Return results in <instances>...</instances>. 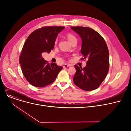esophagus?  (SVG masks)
I'll return each mask as SVG.
<instances>
[{
    "instance_id": "esophagus-1",
    "label": "esophagus",
    "mask_w": 131,
    "mask_h": 131,
    "mask_svg": "<svg viewBox=\"0 0 131 131\" xmlns=\"http://www.w3.org/2000/svg\"><path fill=\"white\" fill-rule=\"evenodd\" d=\"M72 66V65L66 64H64V65L63 67H64V68H66V67H70V66Z\"/></svg>"
}]
</instances>
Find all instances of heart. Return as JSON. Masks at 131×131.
Segmentation results:
<instances>
[{"label": "heart", "mask_w": 131, "mask_h": 131, "mask_svg": "<svg viewBox=\"0 0 131 131\" xmlns=\"http://www.w3.org/2000/svg\"><path fill=\"white\" fill-rule=\"evenodd\" d=\"M66 37L68 39V40H69L70 42L72 43L73 42H74V41H77V39L76 38V37H75L74 34H73L72 33H68L67 34H66ZM55 42H57V40H56V41Z\"/></svg>", "instance_id": "b5f03b06"}]
</instances>
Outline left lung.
<instances>
[{
  "label": "left lung",
  "instance_id": "obj_1",
  "mask_svg": "<svg viewBox=\"0 0 131 131\" xmlns=\"http://www.w3.org/2000/svg\"><path fill=\"white\" fill-rule=\"evenodd\" d=\"M82 39L81 52L87 59L86 66L75 65L73 82L82 90L91 91L99 87L108 74L109 68V53L105 39L93 29L88 27L72 26Z\"/></svg>",
  "mask_w": 131,
  "mask_h": 131
}]
</instances>
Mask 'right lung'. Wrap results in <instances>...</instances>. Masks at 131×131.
<instances>
[{
	"label": "right lung",
	"mask_w": 131,
	"mask_h": 131,
	"mask_svg": "<svg viewBox=\"0 0 131 131\" xmlns=\"http://www.w3.org/2000/svg\"><path fill=\"white\" fill-rule=\"evenodd\" d=\"M64 26H43L33 32L26 39L19 56V64L24 77L34 86L42 88L56 80L63 67L49 64L42 53L53 50L58 34Z\"/></svg>",
	"instance_id": "1"
}]
</instances>
